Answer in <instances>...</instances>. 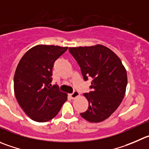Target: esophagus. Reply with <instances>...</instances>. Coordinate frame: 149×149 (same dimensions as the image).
I'll return each instance as SVG.
<instances>
[{"instance_id": "1", "label": "esophagus", "mask_w": 149, "mask_h": 149, "mask_svg": "<svg viewBox=\"0 0 149 149\" xmlns=\"http://www.w3.org/2000/svg\"><path fill=\"white\" fill-rule=\"evenodd\" d=\"M80 96V93L77 91H74L73 93H70V97L72 99H75Z\"/></svg>"}]
</instances>
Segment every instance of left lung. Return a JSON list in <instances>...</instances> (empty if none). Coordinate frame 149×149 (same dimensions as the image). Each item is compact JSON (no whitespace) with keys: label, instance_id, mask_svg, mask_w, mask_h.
Instances as JSON below:
<instances>
[{"label":"left lung","instance_id":"obj_1","mask_svg":"<svg viewBox=\"0 0 149 149\" xmlns=\"http://www.w3.org/2000/svg\"><path fill=\"white\" fill-rule=\"evenodd\" d=\"M80 67L83 80L91 77L89 93H84L88 108L80 116L92 123L110 117L122 102L127 85V71L114 52L103 45L69 47Z\"/></svg>","mask_w":149,"mask_h":149}]
</instances>
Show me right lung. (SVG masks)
Wrapping results in <instances>:
<instances>
[{"mask_svg": "<svg viewBox=\"0 0 149 149\" xmlns=\"http://www.w3.org/2000/svg\"><path fill=\"white\" fill-rule=\"evenodd\" d=\"M68 47L37 45L22 56L14 78L15 94L19 106L32 120L46 122L58 113L67 100L66 93L52 86L54 63Z\"/></svg>", "mask_w": 149, "mask_h": 149, "instance_id": "right-lung-1", "label": "right lung"}]
</instances>
